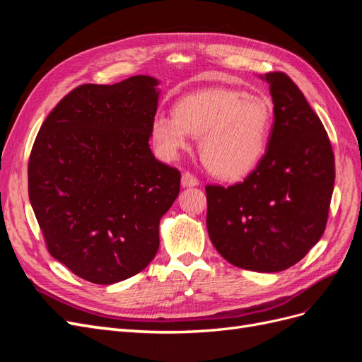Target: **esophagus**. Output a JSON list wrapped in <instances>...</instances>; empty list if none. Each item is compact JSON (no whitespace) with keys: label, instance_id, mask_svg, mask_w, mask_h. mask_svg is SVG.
Listing matches in <instances>:
<instances>
[{"label":"esophagus","instance_id":"1","mask_svg":"<svg viewBox=\"0 0 362 362\" xmlns=\"http://www.w3.org/2000/svg\"><path fill=\"white\" fill-rule=\"evenodd\" d=\"M181 184H182V187H194V185L199 184V181L193 173L184 172L182 177H181Z\"/></svg>","mask_w":362,"mask_h":362}]
</instances>
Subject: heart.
Masks as SVG:
<instances>
[{
  "label": "heart",
  "instance_id": "1",
  "mask_svg": "<svg viewBox=\"0 0 362 362\" xmlns=\"http://www.w3.org/2000/svg\"><path fill=\"white\" fill-rule=\"evenodd\" d=\"M272 117L264 96L211 87L184 96L173 116H156L151 139L160 154L170 160L189 148L190 137H201L199 152L208 170L237 180L254 170L264 156Z\"/></svg>",
  "mask_w": 362,
  "mask_h": 362
}]
</instances>
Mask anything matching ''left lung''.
Wrapping results in <instances>:
<instances>
[{"label": "left lung", "instance_id": "1", "mask_svg": "<svg viewBox=\"0 0 362 362\" xmlns=\"http://www.w3.org/2000/svg\"><path fill=\"white\" fill-rule=\"evenodd\" d=\"M262 78L275 105L266 154L243 182L206 185V229L231 264L273 273L294 266L322 238L335 160L322 120L290 76Z\"/></svg>", "mask_w": 362, "mask_h": 362}]
</instances>
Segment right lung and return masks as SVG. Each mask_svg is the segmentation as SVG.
<instances>
[{
	"label": "right lung",
	"instance_id": "1",
	"mask_svg": "<svg viewBox=\"0 0 362 362\" xmlns=\"http://www.w3.org/2000/svg\"><path fill=\"white\" fill-rule=\"evenodd\" d=\"M158 81L136 75L75 87L42 124L28 160V196L49 254L108 286L156 257L160 218L181 173L149 148Z\"/></svg>",
	"mask_w": 362,
	"mask_h": 362
}]
</instances>
